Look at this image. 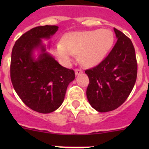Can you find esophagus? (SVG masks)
<instances>
[{"label": "esophagus", "instance_id": "1", "mask_svg": "<svg viewBox=\"0 0 149 149\" xmlns=\"http://www.w3.org/2000/svg\"><path fill=\"white\" fill-rule=\"evenodd\" d=\"M81 73H83V71L81 69H75V75H78Z\"/></svg>", "mask_w": 149, "mask_h": 149}]
</instances>
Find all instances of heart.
I'll return each mask as SVG.
<instances>
[{"instance_id":"obj_1","label":"heart","mask_w":149,"mask_h":149,"mask_svg":"<svg viewBox=\"0 0 149 149\" xmlns=\"http://www.w3.org/2000/svg\"><path fill=\"white\" fill-rule=\"evenodd\" d=\"M113 33L109 30H85L71 32L63 38V44L56 45L55 51L63 63L68 64L79 54L84 65L95 66L106 57L113 45Z\"/></svg>"}]
</instances>
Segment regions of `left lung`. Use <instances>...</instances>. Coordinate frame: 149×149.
Returning a JSON list of instances; mask_svg holds the SVG:
<instances>
[{
  "instance_id": "obj_1",
  "label": "left lung",
  "mask_w": 149,
  "mask_h": 149,
  "mask_svg": "<svg viewBox=\"0 0 149 149\" xmlns=\"http://www.w3.org/2000/svg\"><path fill=\"white\" fill-rule=\"evenodd\" d=\"M117 38L108 56L97 66L85 71L89 84L86 89L89 103L101 113L112 111L126 101L137 76L136 54L132 42L114 28Z\"/></svg>"
}]
</instances>
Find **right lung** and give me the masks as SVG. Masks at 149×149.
I'll list each match as a JSON object with an SVG mask.
<instances>
[{"instance_id": "add662e5", "label": "right lung", "mask_w": 149, "mask_h": 149, "mask_svg": "<svg viewBox=\"0 0 149 149\" xmlns=\"http://www.w3.org/2000/svg\"><path fill=\"white\" fill-rule=\"evenodd\" d=\"M55 25L39 26L24 33L12 51L10 77L14 89L28 107L49 113L63 104L74 72L62 66L43 45L58 30ZM39 51L36 58L34 53Z\"/></svg>"}]
</instances>
